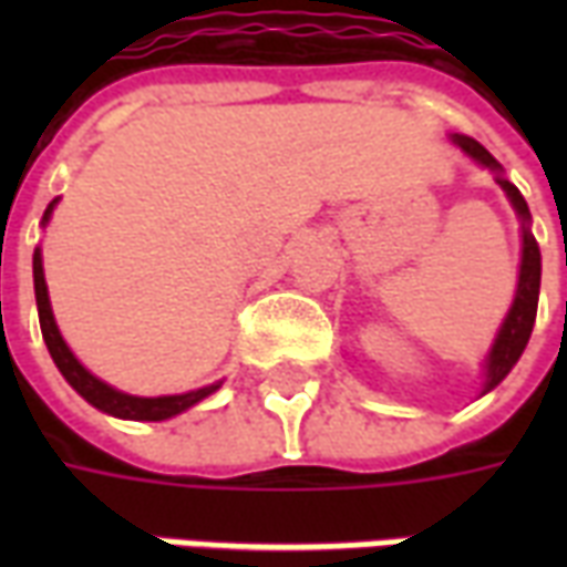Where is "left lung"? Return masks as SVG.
I'll use <instances>...</instances> for the list:
<instances>
[{"label": "left lung", "mask_w": 567, "mask_h": 567, "mask_svg": "<svg viewBox=\"0 0 567 567\" xmlns=\"http://www.w3.org/2000/svg\"><path fill=\"white\" fill-rule=\"evenodd\" d=\"M452 142L467 154L474 157L480 166H486L495 173V182L504 187V194L513 203L516 215L523 218V264H519V285H516V297H513V307L507 312V319L501 324L495 343L488 349L486 358V385H483V394L492 392L507 373L513 370V364L519 361L523 349L528 346V337H532V328H535L537 316V295H540V248H537L535 236L528 230V221H532V212H528V203L519 194V187L511 185L504 175H501V163L488 154L483 145L471 136H452Z\"/></svg>", "instance_id": "8db88e82"}]
</instances>
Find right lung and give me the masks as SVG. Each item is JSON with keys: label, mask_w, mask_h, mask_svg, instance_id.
<instances>
[{"label": "right lung", "mask_w": 567, "mask_h": 567, "mask_svg": "<svg viewBox=\"0 0 567 567\" xmlns=\"http://www.w3.org/2000/svg\"><path fill=\"white\" fill-rule=\"evenodd\" d=\"M56 199L44 209L42 224L51 218ZM32 282H35V307H39V324H42V337L48 352L54 358V364L60 368V373L66 377V382L75 389V392L93 404L96 410H103L109 416L117 419H133V422H163V419L178 416L185 413L187 406L199 404L203 398H209L212 392L221 389V382L215 385H206V389H197V392L187 394H163V398H136V394H124L105 385L103 380H96L91 370L81 364L79 358L69 352L66 340L60 337V328H56L54 312H51V300H48V285H44V267H42V251L35 248L32 255Z\"/></svg>", "instance_id": "right-lung-1"}]
</instances>
